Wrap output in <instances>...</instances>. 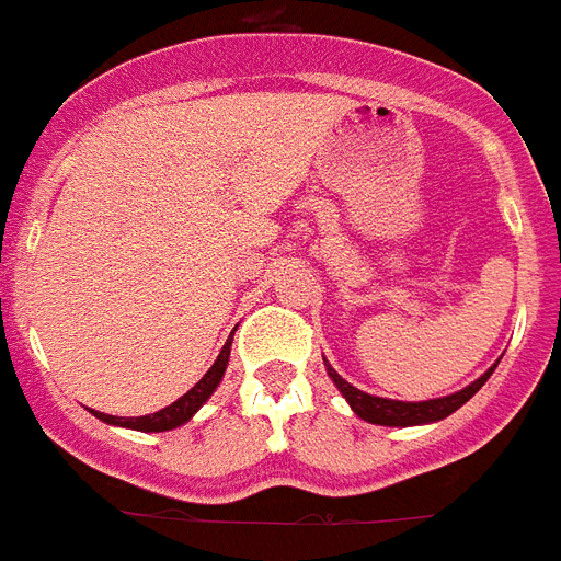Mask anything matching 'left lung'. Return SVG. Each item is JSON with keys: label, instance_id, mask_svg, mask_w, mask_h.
Here are the masks:
<instances>
[{"label": "left lung", "instance_id": "8db88e82", "mask_svg": "<svg viewBox=\"0 0 561 561\" xmlns=\"http://www.w3.org/2000/svg\"><path fill=\"white\" fill-rule=\"evenodd\" d=\"M496 369V367H493ZM490 369V373H493ZM327 373H330L332 381L337 383V390L344 392V398L350 401V407L355 410V415L369 424H383V427H413V424H427V421H442L447 419L450 413H456L458 407L467 404L476 392L484 387V381L490 378V373H484L479 381H473L470 387L465 390L453 392V396H444V398H433V401H392V398H378V396H369V392H360L358 387H353L350 381H344L335 369L327 364Z\"/></svg>", "mask_w": 561, "mask_h": 561}]
</instances>
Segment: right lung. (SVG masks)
Segmentation results:
<instances>
[{"instance_id": "obj_1", "label": "right lung", "mask_w": 561, "mask_h": 561, "mask_svg": "<svg viewBox=\"0 0 561 561\" xmlns=\"http://www.w3.org/2000/svg\"><path fill=\"white\" fill-rule=\"evenodd\" d=\"M229 350H231V335L226 341V346L220 350L217 360L211 364L206 375H203L201 381L194 383L192 390L186 392L183 398H178L174 404L160 410L154 415H140V419H117V415H105V413H94L96 419H103L105 424H117V427H131V430H142V433H163V430H174L180 424H186L203 404H206V398L217 390V383L224 378L226 364H229Z\"/></svg>"}]
</instances>
